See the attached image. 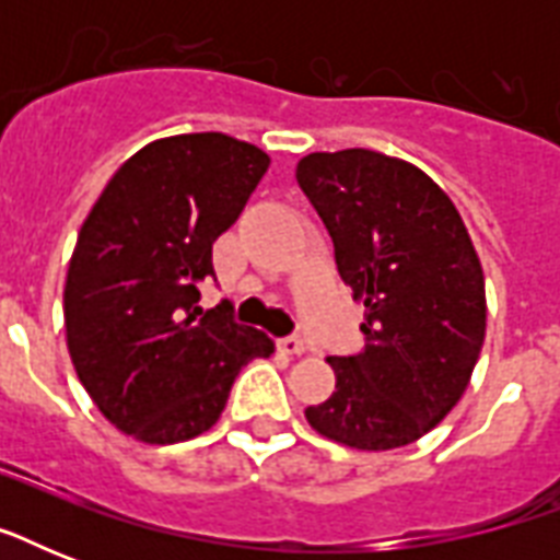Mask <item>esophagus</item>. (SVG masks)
Segmentation results:
<instances>
[{
	"label": "esophagus",
	"mask_w": 560,
	"mask_h": 560,
	"mask_svg": "<svg viewBox=\"0 0 560 560\" xmlns=\"http://www.w3.org/2000/svg\"><path fill=\"white\" fill-rule=\"evenodd\" d=\"M279 349L284 351V354H290V358H299V354H305V340H299V337H284V340L279 342Z\"/></svg>",
	"instance_id": "obj_1"
}]
</instances>
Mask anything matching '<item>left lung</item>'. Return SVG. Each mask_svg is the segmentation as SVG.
Wrapping results in <instances>:
<instances>
[{
  "label": "left lung",
  "mask_w": 560,
  "mask_h": 560,
  "mask_svg": "<svg viewBox=\"0 0 560 560\" xmlns=\"http://www.w3.org/2000/svg\"><path fill=\"white\" fill-rule=\"evenodd\" d=\"M296 179L366 307V349L328 358L331 398L307 424L351 451H395L430 433L468 389L486 340V276L453 200L386 153H307Z\"/></svg>",
  "instance_id": "8db88e82"
}]
</instances>
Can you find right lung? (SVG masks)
Listing matches in <instances>:
<instances>
[{
  "mask_svg": "<svg viewBox=\"0 0 560 560\" xmlns=\"http://www.w3.org/2000/svg\"><path fill=\"white\" fill-rule=\"evenodd\" d=\"M270 156L226 133L156 139L113 174L83 220L63 288L72 366L109 424L144 444L206 433L237 372L276 346L202 314L211 244L237 220Z\"/></svg>",
  "mask_w": 560,
  "mask_h": 560,
  "instance_id": "right-lung-1",
  "label": "right lung"
}]
</instances>
